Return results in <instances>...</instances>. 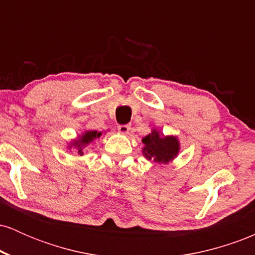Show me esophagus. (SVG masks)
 I'll list each match as a JSON object with an SVG mask.
<instances>
[{
	"instance_id": "34e87169",
	"label": "esophagus",
	"mask_w": 255,
	"mask_h": 255,
	"mask_svg": "<svg viewBox=\"0 0 255 255\" xmlns=\"http://www.w3.org/2000/svg\"><path fill=\"white\" fill-rule=\"evenodd\" d=\"M118 129H119L120 133L127 134L128 131H129V129H130V126L129 125H120L119 127H118Z\"/></svg>"
}]
</instances>
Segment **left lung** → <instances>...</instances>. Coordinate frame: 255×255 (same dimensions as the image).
<instances>
[{
  "label": "left lung",
  "mask_w": 255,
  "mask_h": 255,
  "mask_svg": "<svg viewBox=\"0 0 255 255\" xmlns=\"http://www.w3.org/2000/svg\"><path fill=\"white\" fill-rule=\"evenodd\" d=\"M144 148L142 154L147 159L154 160L156 163H164L168 164L180 151V142L177 137L174 135L163 136L156 129L151 131L148 135L142 137Z\"/></svg>",
  "instance_id": "left-lung-1"
}]
</instances>
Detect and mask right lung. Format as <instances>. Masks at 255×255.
<instances>
[{"instance_id": "obj_1", "label": "right lung", "mask_w": 255, "mask_h": 255, "mask_svg": "<svg viewBox=\"0 0 255 255\" xmlns=\"http://www.w3.org/2000/svg\"><path fill=\"white\" fill-rule=\"evenodd\" d=\"M101 135H102L101 131L86 130L84 134H81V135L79 136L78 139L73 140V142L71 144V146H69V148H71L72 146H74V147L78 150V153L80 154V156H83L84 148L86 147V146L89 145L90 142H92L95 139H98V137Z\"/></svg>"}]
</instances>
